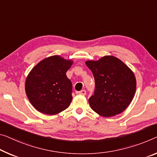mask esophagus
<instances>
[{"label":"esophagus","instance_id":"34e87169","mask_svg":"<svg viewBox=\"0 0 157 157\" xmlns=\"http://www.w3.org/2000/svg\"><path fill=\"white\" fill-rule=\"evenodd\" d=\"M78 93H79V94H81V95H85L86 94V90H81V91H79Z\"/></svg>","mask_w":157,"mask_h":157}]
</instances>
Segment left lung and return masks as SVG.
<instances>
[{"mask_svg": "<svg viewBox=\"0 0 157 157\" xmlns=\"http://www.w3.org/2000/svg\"><path fill=\"white\" fill-rule=\"evenodd\" d=\"M86 64L95 78V92L88 100L92 109L105 117L124 112L136 93L133 72L113 56H105L98 61H87Z\"/></svg>", "mask_w": 157, "mask_h": 157, "instance_id": "8db88e82", "label": "left lung"}]
</instances>
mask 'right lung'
Returning a JSON list of instances; mask_svg holds the SVG:
<instances>
[{"label": "right lung", "instance_id": "1", "mask_svg": "<svg viewBox=\"0 0 157 157\" xmlns=\"http://www.w3.org/2000/svg\"><path fill=\"white\" fill-rule=\"evenodd\" d=\"M73 61L58 55L43 59L26 78L25 90L29 100L38 112L54 115L69 107L72 100V83L66 72Z\"/></svg>", "mask_w": 157, "mask_h": 157}]
</instances>
